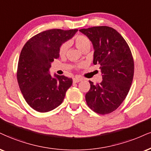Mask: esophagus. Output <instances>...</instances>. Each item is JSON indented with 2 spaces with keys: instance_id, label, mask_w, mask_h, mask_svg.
<instances>
[{
  "instance_id": "1",
  "label": "esophagus",
  "mask_w": 151,
  "mask_h": 151,
  "mask_svg": "<svg viewBox=\"0 0 151 151\" xmlns=\"http://www.w3.org/2000/svg\"><path fill=\"white\" fill-rule=\"evenodd\" d=\"M73 81V83H78V82H81L82 81V79L80 78H74Z\"/></svg>"
}]
</instances>
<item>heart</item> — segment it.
I'll return each instance as SVG.
<instances>
[{
	"label": "heart",
	"instance_id": "obj_1",
	"mask_svg": "<svg viewBox=\"0 0 151 151\" xmlns=\"http://www.w3.org/2000/svg\"><path fill=\"white\" fill-rule=\"evenodd\" d=\"M76 47L81 51H85L86 50H90L91 47V41L86 36L84 35H78L74 38L73 40ZM68 43L66 42H62L60 45L59 48V53L60 55H64L67 52L68 50ZM81 67V66H77V68Z\"/></svg>",
	"mask_w": 151,
	"mask_h": 151
}]
</instances>
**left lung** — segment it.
<instances>
[{
	"instance_id": "left-lung-1",
	"label": "left lung",
	"mask_w": 151,
	"mask_h": 151,
	"mask_svg": "<svg viewBox=\"0 0 151 151\" xmlns=\"http://www.w3.org/2000/svg\"><path fill=\"white\" fill-rule=\"evenodd\" d=\"M79 31L92 42L93 63L100 65L103 79L97 84L90 81L87 104L96 113L109 114L120 106L130 90L134 71L132 54L125 40L113 28L101 26Z\"/></svg>"
}]
</instances>
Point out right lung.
Masks as SVG:
<instances>
[{"instance_id": "1", "label": "right lung", "mask_w": 151, "mask_h": 151, "mask_svg": "<svg viewBox=\"0 0 151 151\" xmlns=\"http://www.w3.org/2000/svg\"><path fill=\"white\" fill-rule=\"evenodd\" d=\"M78 29H55L35 35L26 42L19 58L17 78L26 101L35 111L45 113L64 101L72 78L49 73L51 63L59 58L60 45Z\"/></svg>"}]
</instances>
